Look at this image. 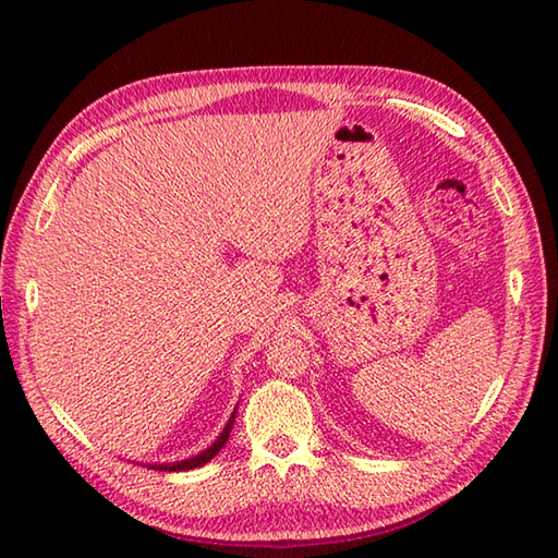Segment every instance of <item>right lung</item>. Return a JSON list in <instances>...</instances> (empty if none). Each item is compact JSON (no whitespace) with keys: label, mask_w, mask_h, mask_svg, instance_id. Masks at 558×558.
I'll return each instance as SVG.
<instances>
[{"label":"right lung","mask_w":558,"mask_h":558,"mask_svg":"<svg viewBox=\"0 0 558 558\" xmlns=\"http://www.w3.org/2000/svg\"><path fill=\"white\" fill-rule=\"evenodd\" d=\"M232 422H234V414L230 417V422L225 424V429H222V434L218 436V441L213 444L210 448H206L204 453H198L196 458H189V460H182V462H168V465H153V470H165V472H177V470H194V468H201V465H206L208 460H213L216 458L218 453H220V448L228 444V438H230V432H232Z\"/></svg>","instance_id":"obj_1"}]
</instances>
